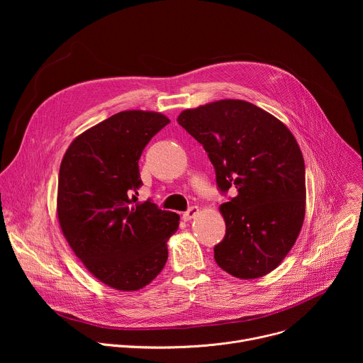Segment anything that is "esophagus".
Wrapping results in <instances>:
<instances>
[{
  "label": "esophagus",
  "instance_id": "1",
  "mask_svg": "<svg viewBox=\"0 0 363 363\" xmlns=\"http://www.w3.org/2000/svg\"><path fill=\"white\" fill-rule=\"evenodd\" d=\"M198 213H199V208L196 205H192L191 208H188L184 214H182V218L185 220V221H189V220H192V218H195L196 216H198Z\"/></svg>",
  "mask_w": 363,
  "mask_h": 363
}]
</instances>
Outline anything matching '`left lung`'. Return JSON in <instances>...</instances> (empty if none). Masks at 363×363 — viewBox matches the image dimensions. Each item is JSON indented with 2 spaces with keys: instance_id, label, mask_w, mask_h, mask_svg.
<instances>
[{
  "instance_id": "obj_1",
  "label": "left lung",
  "mask_w": 363,
  "mask_h": 363,
  "mask_svg": "<svg viewBox=\"0 0 363 363\" xmlns=\"http://www.w3.org/2000/svg\"><path fill=\"white\" fill-rule=\"evenodd\" d=\"M178 123L208 153L218 191L235 195L220 206L225 235L214 247L217 264L238 279L274 270L304 220L306 171L291 132L244 100H218L184 111Z\"/></svg>"
}]
</instances>
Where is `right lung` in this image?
<instances>
[{
    "instance_id": "1",
    "label": "right lung",
    "mask_w": 363,
    "mask_h": 363,
    "mask_svg": "<svg viewBox=\"0 0 363 363\" xmlns=\"http://www.w3.org/2000/svg\"><path fill=\"white\" fill-rule=\"evenodd\" d=\"M169 119L126 111L77 136L59 172L62 231L87 270L116 290H139L168 260V238L179 216L150 199L138 203L139 158Z\"/></svg>"
}]
</instances>
